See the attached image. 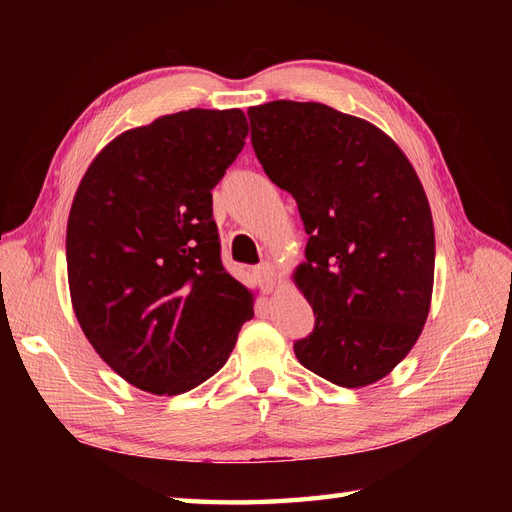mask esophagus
<instances>
[{
  "mask_svg": "<svg viewBox=\"0 0 512 512\" xmlns=\"http://www.w3.org/2000/svg\"><path fill=\"white\" fill-rule=\"evenodd\" d=\"M254 275H256V280L260 282V286L265 288L267 292H271L275 288V282H277L275 267L269 265V262H262V265L254 267Z\"/></svg>",
  "mask_w": 512,
  "mask_h": 512,
  "instance_id": "esophagus-1",
  "label": "esophagus"
}]
</instances>
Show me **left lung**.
<instances>
[{
  "instance_id": "left-lung-1",
  "label": "left lung",
  "mask_w": 512,
  "mask_h": 512,
  "mask_svg": "<svg viewBox=\"0 0 512 512\" xmlns=\"http://www.w3.org/2000/svg\"><path fill=\"white\" fill-rule=\"evenodd\" d=\"M247 117L258 162L309 235L292 280L316 327L294 354L337 386L374 384L429 314L436 237L421 179L389 134L327 104L275 100Z\"/></svg>"
}]
</instances>
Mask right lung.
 <instances>
[{
  "label": "right lung",
  "instance_id": "add662e5",
  "mask_svg": "<svg viewBox=\"0 0 512 512\" xmlns=\"http://www.w3.org/2000/svg\"><path fill=\"white\" fill-rule=\"evenodd\" d=\"M239 108H190L132 128L89 164L66 258L76 320L132 386L179 395L220 371L254 294L220 260L211 190L241 153Z\"/></svg>",
  "mask_w": 512,
  "mask_h": 512
}]
</instances>
